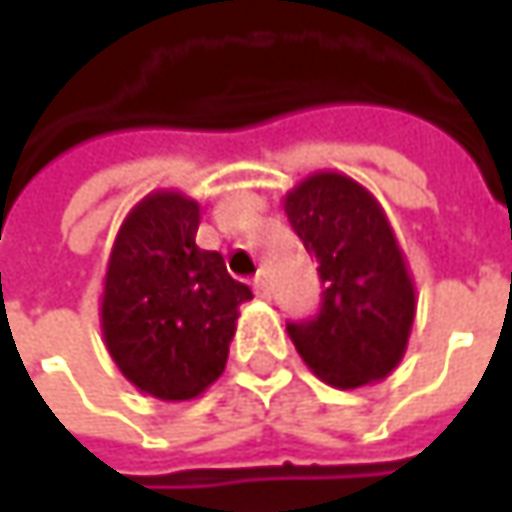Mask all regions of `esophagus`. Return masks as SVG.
<instances>
[{
	"label": "esophagus",
	"instance_id": "esophagus-1",
	"mask_svg": "<svg viewBox=\"0 0 512 512\" xmlns=\"http://www.w3.org/2000/svg\"><path fill=\"white\" fill-rule=\"evenodd\" d=\"M253 290H256L262 299H267V296H270V282H267L265 270H259V273L253 276Z\"/></svg>",
	"mask_w": 512,
	"mask_h": 512
}]
</instances>
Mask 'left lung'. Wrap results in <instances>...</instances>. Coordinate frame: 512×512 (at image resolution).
<instances>
[{
  "mask_svg": "<svg viewBox=\"0 0 512 512\" xmlns=\"http://www.w3.org/2000/svg\"><path fill=\"white\" fill-rule=\"evenodd\" d=\"M282 207L325 287L319 316L287 325L302 362L339 390L382 382L404 359L416 319L413 273L384 207L336 170L310 173Z\"/></svg>",
  "mask_w": 512,
  "mask_h": 512,
  "instance_id": "obj_1",
  "label": "left lung"
}]
</instances>
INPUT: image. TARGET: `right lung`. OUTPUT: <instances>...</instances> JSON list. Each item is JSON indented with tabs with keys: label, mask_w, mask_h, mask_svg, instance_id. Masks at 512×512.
I'll list each match as a JSON object with an SVG mask.
<instances>
[{
	"label": "right lung",
	"mask_w": 512,
	"mask_h": 512,
	"mask_svg": "<svg viewBox=\"0 0 512 512\" xmlns=\"http://www.w3.org/2000/svg\"><path fill=\"white\" fill-rule=\"evenodd\" d=\"M199 202L153 190L130 207L110 247L99 325L110 359L139 393L190 402L222 376L250 287L196 245Z\"/></svg>",
	"instance_id": "obj_1"
}]
</instances>
